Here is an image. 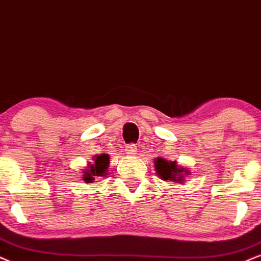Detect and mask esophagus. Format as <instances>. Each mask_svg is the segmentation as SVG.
Instances as JSON below:
<instances>
[{"mask_svg": "<svg viewBox=\"0 0 261 261\" xmlns=\"http://www.w3.org/2000/svg\"><path fill=\"white\" fill-rule=\"evenodd\" d=\"M137 147L135 144H128V146H126V149H125V153L128 156H135V155H137Z\"/></svg>", "mask_w": 261, "mask_h": 261, "instance_id": "esophagus-1", "label": "esophagus"}]
</instances>
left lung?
<instances>
[{
  "label": "left lung",
  "instance_id": "1",
  "mask_svg": "<svg viewBox=\"0 0 261 261\" xmlns=\"http://www.w3.org/2000/svg\"><path fill=\"white\" fill-rule=\"evenodd\" d=\"M154 167L161 179L171 180L173 183L183 184L186 177L191 174L189 169L178 165L177 161H170L164 158H156L154 160Z\"/></svg>",
  "mask_w": 261,
  "mask_h": 261
}]
</instances>
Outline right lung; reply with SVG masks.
I'll return each mask as SVG.
<instances>
[{"label": "right lung", "mask_w": 261, "mask_h": 261, "mask_svg": "<svg viewBox=\"0 0 261 261\" xmlns=\"http://www.w3.org/2000/svg\"><path fill=\"white\" fill-rule=\"evenodd\" d=\"M108 169H110V155H94L91 163H88L87 166L82 170V179L85 183H94L95 179H98L100 177H107Z\"/></svg>", "instance_id": "right-lung-1"}]
</instances>
